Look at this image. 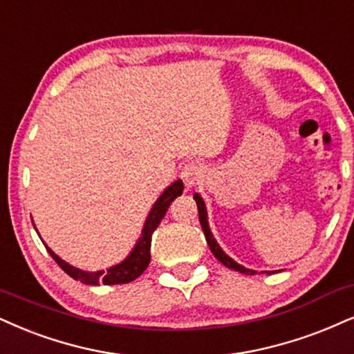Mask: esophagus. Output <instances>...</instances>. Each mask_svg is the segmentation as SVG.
I'll return each mask as SVG.
<instances>
[{"label": "esophagus", "mask_w": 354, "mask_h": 354, "mask_svg": "<svg viewBox=\"0 0 354 354\" xmlns=\"http://www.w3.org/2000/svg\"><path fill=\"white\" fill-rule=\"evenodd\" d=\"M202 172H203L202 165H200L198 162H194V160H192V162H187L184 167H182L180 177H182V180H184L187 189H190V187H194L195 184H197L200 176H202Z\"/></svg>", "instance_id": "34e87169"}]
</instances>
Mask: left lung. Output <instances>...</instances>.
<instances>
[{
	"instance_id": "obj_1",
	"label": "left lung",
	"mask_w": 354,
	"mask_h": 354,
	"mask_svg": "<svg viewBox=\"0 0 354 354\" xmlns=\"http://www.w3.org/2000/svg\"><path fill=\"white\" fill-rule=\"evenodd\" d=\"M194 200L195 202H197V208H198V218H200V225H202V230H203V234H205V238H207V243H208V246H210V251L213 252V256L216 257L218 261H220L221 264L223 266H226V268H230V269H234V270H238V272H241V274H248V276H250V274H254V270L252 269H246L244 268V266H241V264H238L236 261H233L231 259V257L226 254V252L221 250L220 248V244L216 243V239L213 238V234H212V231H210V226H208V216H207V207H205V202H203V198L200 197L198 194H194Z\"/></svg>"
}]
</instances>
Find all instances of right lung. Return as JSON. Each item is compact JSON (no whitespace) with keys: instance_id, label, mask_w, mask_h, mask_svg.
Listing matches in <instances>:
<instances>
[{"instance_id":"add662e5","label":"right lung","mask_w":354,"mask_h":354,"mask_svg":"<svg viewBox=\"0 0 354 354\" xmlns=\"http://www.w3.org/2000/svg\"><path fill=\"white\" fill-rule=\"evenodd\" d=\"M184 192V182L176 180L172 185H169L160 197L157 198V202L152 205L149 215L146 218V223H144L141 238L138 239L136 246L133 248V251L129 252V256L124 261H121L120 264L113 266L108 270H97V272H88V270H82L65 263L64 259H60L49 246H46V250L49 251L52 259L62 268V270L68 274L75 281H80L88 286H113V283H128L134 279H138L141 274L146 270L147 266L151 263V236L154 233V230L159 226L160 220L165 216L169 205L176 200L178 195H182ZM37 231V230H36ZM44 243V241H42Z\"/></svg>"}]
</instances>
